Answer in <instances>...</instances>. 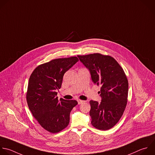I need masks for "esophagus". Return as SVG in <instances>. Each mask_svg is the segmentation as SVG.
Returning <instances> with one entry per match:
<instances>
[{"label":"esophagus","mask_w":155,"mask_h":155,"mask_svg":"<svg viewBox=\"0 0 155 155\" xmlns=\"http://www.w3.org/2000/svg\"><path fill=\"white\" fill-rule=\"evenodd\" d=\"M77 101H78V104L79 105H80V104H83V103H84L85 101H84V100H77Z\"/></svg>","instance_id":"1"}]
</instances>
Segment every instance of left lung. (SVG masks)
<instances>
[{
  "instance_id": "left-lung-1",
  "label": "left lung",
  "mask_w": 155,
  "mask_h": 155,
  "mask_svg": "<svg viewBox=\"0 0 155 155\" xmlns=\"http://www.w3.org/2000/svg\"><path fill=\"white\" fill-rule=\"evenodd\" d=\"M78 57L89 70L94 83L101 86V102L89 101L91 124L97 129L108 130L119 121L125 110L128 92L127 77L120 65L110 55L96 53Z\"/></svg>"
}]
</instances>
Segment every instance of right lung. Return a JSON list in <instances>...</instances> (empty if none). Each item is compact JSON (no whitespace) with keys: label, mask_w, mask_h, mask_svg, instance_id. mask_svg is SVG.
Masks as SVG:
<instances>
[{"label":"right lung","mask_w":155,"mask_h":155,"mask_svg":"<svg viewBox=\"0 0 155 155\" xmlns=\"http://www.w3.org/2000/svg\"><path fill=\"white\" fill-rule=\"evenodd\" d=\"M78 61L77 57L54 59L39 65L30 77L26 94L28 108L50 133H58L68 127L71 111L78 104L75 100H58L57 96L64 74Z\"/></svg>","instance_id":"1"}]
</instances>
